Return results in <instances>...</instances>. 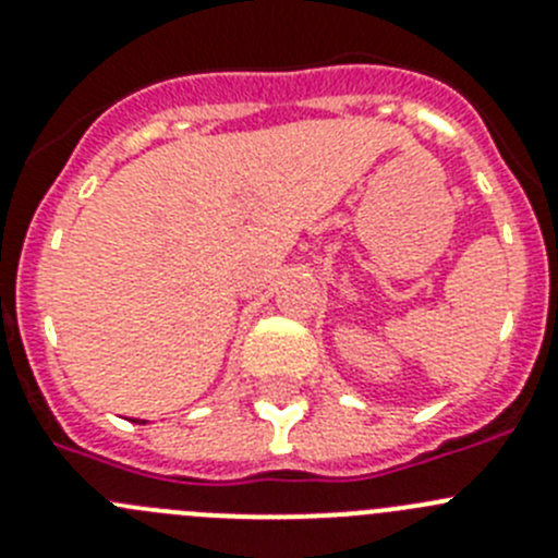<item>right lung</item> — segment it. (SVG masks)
<instances>
[{
  "label": "right lung",
  "instance_id": "1",
  "mask_svg": "<svg viewBox=\"0 0 558 558\" xmlns=\"http://www.w3.org/2000/svg\"><path fill=\"white\" fill-rule=\"evenodd\" d=\"M140 425H145V422H140Z\"/></svg>",
  "mask_w": 558,
  "mask_h": 558
}]
</instances>
